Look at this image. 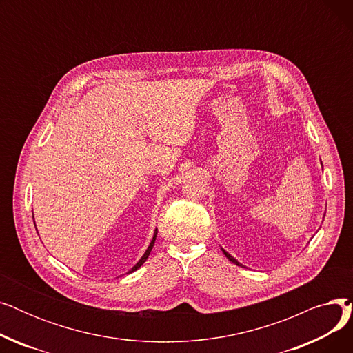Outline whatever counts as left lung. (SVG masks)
<instances>
[{
    "label": "left lung",
    "mask_w": 353,
    "mask_h": 353,
    "mask_svg": "<svg viewBox=\"0 0 353 353\" xmlns=\"http://www.w3.org/2000/svg\"><path fill=\"white\" fill-rule=\"evenodd\" d=\"M221 252H223V253H225V256H226V257H228V259H229V261H230V262H232V263H234V265H237V266H242V268H245V266H243V265H242V263H239V262H237V261H236V259H234V257H233V256H232V254H229V253H228V252H226V250H225V249H221Z\"/></svg>",
    "instance_id": "obj_1"
}]
</instances>
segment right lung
I'll return each instance as SVG.
<instances>
[{
    "label": "right lung",
    "instance_id": "obj_1",
    "mask_svg": "<svg viewBox=\"0 0 353 353\" xmlns=\"http://www.w3.org/2000/svg\"><path fill=\"white\" fill-rule=\"evenodd\" d=\"M34 225H35V221H34ZM156 237H157V229H156V232H154V234H153V239H152V242H150V245H148V248H147V250L144 252V254L141 256V259L140 261L128 270V273H132V272H134V270H137L145 261H147V257H148V254H150V252H152V249H153V246H154V242H156Z\"/></svg>",
    "mask_w": 353,
    "mask_h": 353
}]
</instances>
